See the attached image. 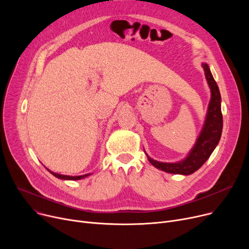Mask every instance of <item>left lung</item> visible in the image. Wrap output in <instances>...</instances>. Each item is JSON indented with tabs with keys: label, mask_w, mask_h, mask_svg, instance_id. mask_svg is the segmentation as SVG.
<instances>
[{
	"label": "left lung",
	"mask_w": 249,
	"mask_h": 249,
	"mask_svg": "<svg viewBox=\"0 0 249 249\" xmlns=\"http://www.w3.org/2000/svg\"><path fill=\"white\" fill-rule=\"evenodd\" d=\"M209 88L211 89V100L209 102L206 119L201 133L195 145L186 158L177 162H161L154 160L145 152L149 162L156 168L168 174L189 176L194 174L207 161L218 145L223 128V117L221 112V95L209 65L202 63Z\"/></svg>",
	"instance_id": "1"
}]
</instances>
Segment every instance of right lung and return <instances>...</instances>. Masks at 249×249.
Segmentation results:
<instances>
[{
	"instance_id": "right-lung-1",
	"label": "right lung",
	"mask_w": 249,
	"mask_h": 249,
	"mask_svg": "<svg viewBox=\"0 0 249 249\" xmlns=\"http://www.w3.org/2000/svg\"><path fill=\"white\" fill-rule=\"evenodd\" d=\"M47 171L51 174L53 175L54 177H56L57 178H60V179H65V180H77V179H83L89 176H90L91 174H87V175H83V176H75V177H71V176H65V175H59V174H56V173H53L51 172L50 169H48L47 167H45Z\"/></svg>"
}]
</instances>
